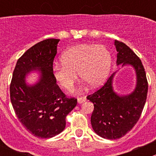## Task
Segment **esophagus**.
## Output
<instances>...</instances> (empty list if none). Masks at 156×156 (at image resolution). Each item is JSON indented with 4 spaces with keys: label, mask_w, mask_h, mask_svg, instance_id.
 Here are the masks:
<instances>
[{
    "label": "esophagus",
    "mask_w": 156,
    "mask_h": 156,
    "mask_svg": "<svg viewBox=\"0 0 156 156\" xmlns=\"http://www.w3.org/2000/svg\"><path fill=\"white\" fill-rule=\"evenodd\" d=\"M85 101H86V98H84V97H78V103H79V104H81V103H83Z\"/></svg>",
    "instance_id": "esophagus-1"
}]
</instances>
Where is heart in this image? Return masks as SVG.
<instances>
[{
  "instance_id": "1",
  "label": "heart",
  "mask_w": 156,
  "mask_h": 156,
  "mask_svg": "<svg viewBox=\"0 0 156 156\" xmlns=\"http://www.w3.org/2000/svg\"><path fill=\"white\" fill-rule=\"evenodd\" d=\"M62 65H54L52 74L59 87L71 90L80 78L91 87H97L107 77L112 63L111 53L102 44H81L62 53Z\"/></svg>"
}]
</instances>
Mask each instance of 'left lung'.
<instances>
[{
  "label": "left lung",
  "instance_id": "8db88e82",
  "mask_svg": "<svg viewBox=\"0 0 156 156\" xmlns=\"http://www.w3.org/2000/svg\"><path fill=\"white\" fill-rule=\"evenodd\" d=\"M117 66H131L136 73V87L127 95L118 94L113 89L116 72L106 84L87 99L94 103L90 118L94 132L101 137L115 140L125 136L136 125L145 106L148 82L145 69L140 58L123 42L115 41Z\"/></svg>",
  "mask_w": 156,
  "mask_h": 156
}]
</instances>
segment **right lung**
Masks as SVG:
<instances>
[{"label":"right lung","instance_id":"right-lung-1","mask_svg":"<svg viewBox=\"0 0 156 156\" xmlns=\"http://www.w3.org/2000/svg\"><path fill=\"white\" fill-rule=\"evenodd\" d=\"M59 39L50 38L31 47L18 59L10 87V100L17 118L27 130L40 138H51L66 127V117L76 106L77 99L66 97L52 74ZM38 72L34 85L26 77Z\"/></svg>","mask_w":156,"mask_h":156}]
</instances>
